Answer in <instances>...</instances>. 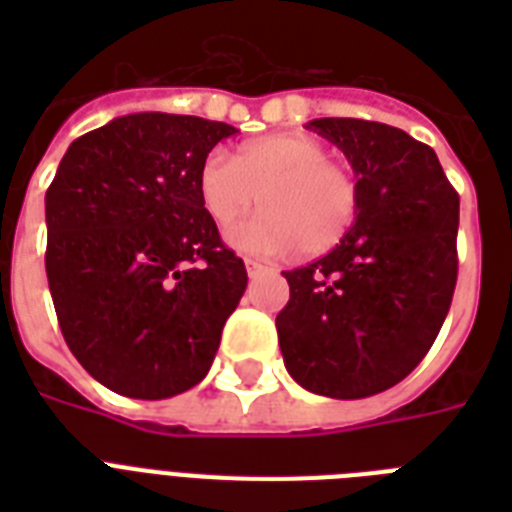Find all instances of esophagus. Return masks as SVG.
<instances>
[{"instance_id":"obj_1","label":"esophagus","mask_w":512,"mask_h":512,"mask_svg":"<svg viewBox=\"0 0 512 512\" xmlns=\"http://www.w3.org/2000/svg\"><path fill=\"white\" fill-rule=\"evenodd\" d=\"M244 265H247L249 279H255V276H260V273L268 271V268H265L263 263H257V260H244Z\"/></svg>"}]
</instances>
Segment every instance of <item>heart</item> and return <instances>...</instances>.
I'll list each match as a JSON object with an SVG mask.
<instances>
[{
  "label": "heart",
  "instance_id": "b5f03b06",
  "mask_svg": "<svg viewBox=\"0 0 512 512\" xmlns=\"http://www.w3.org/2000/svg\"><path fill=\"white\" fill-rule=\"evenodd\" d=\"M332 151L308 132L265 135L231 154L204 159L196 177L201 207L217 225H228L257 201V215L228 228V244L247 255H321L353 225L356 180Z\"/></svg>",
  "mask_w": 512,
  "mask_h": 512
}]
</instances>
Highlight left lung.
Instances as JSON below:
<instances>
[{
    "instance_id": "8db88e82",
    "label": "left lung",
    "mask_w": 512,
    "mask_h": 512,
    "mask_svg": "<svg viewBox=\"0 0 512 512\" xmlns=\"http://www.w3.org/2000/svg\"><path fill=\"white\" fill-rule=\"evenodd\" d=\"M356 172L358 209L329 255L287 271L276 316L284 366L329 398L401 382L436 340L457 284L460 196L436 151L364 119H313Z\"/></svg>"
}]
</instances>
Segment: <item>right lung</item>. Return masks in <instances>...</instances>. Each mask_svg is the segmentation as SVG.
Segmentation results:
<instances>
[{
    "mask_svg": "<svg viewBox=\"0 0 512 512\" xmlns=\"http://www.w3.org/2000/svg\"><path fill=\"white\" fill-rule=\"evenodd\" d=\"M236 127L130 114L68 146L44 196L47 281L60 332L114 393L159 401L207 377L247 268L196 188Z\"/></svg>",
    "mask_w": 512,
    "mask_h": 512,
    "instance_id": "obj_1",
    "label": "right lung"
}]
</instances>
